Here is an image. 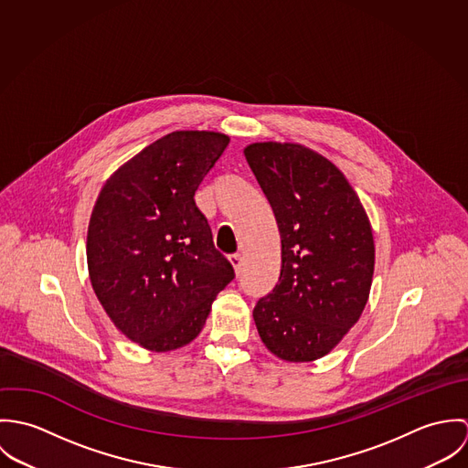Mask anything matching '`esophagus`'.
<instances>
[{
    "mask_svg": "<svg viewBox=\"0 0 468 468\" xmlns=\"http://www.w3.org/2000/svg\"><path fill=\"white\" fill-rule=\"evenodd\" d=\"M229 261H230V265L234 267V270H236V273L239 275V271H241V268H243V258H241L239 254H232V256L229 258Z\"/></svg>",
    "mask_w": 468,
    "mask_h": 468,
    "instance_id": "1",
    "label": "esophagus"
}]
</instances>
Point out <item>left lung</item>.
<instances>
[{
  "instance_id": "obj_1",
  "label": "left lung",
  "mask_w": 468,
  "mask_h": 468,
  "mask_svg": "<svg viewBox=\"0 0 468 468\" xmlns=\"http://www.w3.org/2000/svg\"><path fill=\"white\" fill-rule=\"evenodd\" d=\"M245 158L281 234L279 281L254 308L258 332L282 360H317L367 303L375 270L367 214L346 176L304 145L258 142Z\"/></svg>"
}]
</instances>
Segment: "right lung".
<instances>
[{
    "instance_id": "right-lung-1",
    "label": "right lung",
    "mask_w": 468,
    "mask_h": 468,
    "mask_svg": "<svg viewBox=\"0 0 468 468\" xmlns=\"http://www.w3.org/2000/svg\"><path fill=\"white\" fill-rule=\"evenodd\" d=\"M229 142L214 132L165 134L119 167L93 207L91 286L113 324L149 351L195 340L234 279L195 201Z\"/></svg>"
}]
</instances>
